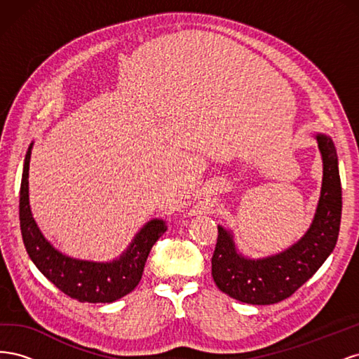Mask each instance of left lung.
<instances>
[{
  "mask_svg": "<svg viewBox=\"0 0 359 359\" xmlns=\"http://www.w3.org/2000/svg\"><path fill=\"white\" fill-rule=\"evenodd\" d=\"M323 163L320 198L311 226L285 252L248 259L236 250L231 231L219 226L212 255V278L226 295L255 306L289 298L316 273L332 253L341 220V182L339 158L330 136L316 135Z\"/></svg>",
  "mask_w": 359,
  "mask_h": 359,
  "instance_id": "obj_1",
  "label": "left lung"
}]
</instances>
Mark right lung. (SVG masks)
<instances>
[{"label":"right lung","instance_id":"add662e5","mask_svg":"<svg viewBox=\"0 0 359 359\" xmlns=\"http://www.w3.org/2000/svg\"><path fill=\"white\" fill-rule=\"evenodd\" d=\"M32 144L29 145L20 181L19 220L27 252L40 273L61 292L81 302H114L132 292L142 278L151 248L166 232V223L149 220L137 232L126 252L112 262H90L62 255L40 232L32 219L28 196V175Z\"/></svg>","mask_w":359,"mask_h":359}]
</instances>
